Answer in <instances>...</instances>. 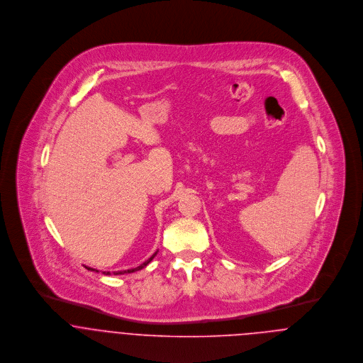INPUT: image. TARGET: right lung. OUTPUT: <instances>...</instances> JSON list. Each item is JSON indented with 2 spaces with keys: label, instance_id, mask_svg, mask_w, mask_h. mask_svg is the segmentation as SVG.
Here are the masks:
<instances>
[{
  "label": "right lung",
  "instance_id": "obj_1",
  "mask_svg": "<svg viewBox=\"0 0 363 363\" xmlns=\"http://www.w3.org/2000/svg\"><path fill=\"white\" fill-rule=\"evenodd\" d=\"M155 256L156 253L155 255H152V256H151L150 259H147L145 262H143L141 265H138V267H135V268H131V269H125V271H116V272H113V274H114V275H120V274H130V272H134V271L143 269L144 267H147V265H148V264H150V262H151V261L154 259V257H155ZM86 268H88V269H91V271H96V269H94V268H89V267H86ZM96 272H98V271H96ZM104 274H106V275H110V272H106V271H104Z\"/></svg>",
  "mask_w": 363,
  "mask_h": 363
}]
</instances>
